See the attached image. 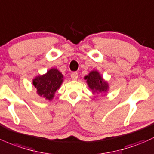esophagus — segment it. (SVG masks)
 I'll list each match as a JSON object with an SVG mask.
<instances>
[{
	"label": "esophagus",
	"instance_id": "obj_1",
	"mask_svg": "<svg viewBox=\"0 0 154 154\" xmlns=\"http://www.w3.org/2000/svg\"><path fill=\"white\" fill-rule=\"evenodd\" d=\"M70 76L72 80H76L78 79V76H79V73H78V72H73L71 73Z\"/></svg>",
	"mask_w": 154,
	"mask_h": 154
}]
</instances>
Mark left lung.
Returning a JSON list of instances; mask_svg holds the SVG:
<instances>
[{
    "label": "left lung",
    "mask_w": 154,
    "mask_h": 154,
    "mask_svg": "<svg viewBox=\"0 0 154 154\" xmlns=\"http://www.w3.org/2000/svg\"><path fill=\"white\" fill-rule=\"evenodd\" d=\"M85 79L87 80L89 88L93 90V93L106 92L108 89V84L104 82L97 71H92Z\"/></svg>",
    "instance_id": "left-lung-1"
}]
</instances>
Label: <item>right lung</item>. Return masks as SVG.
I'll return each mask as SVG.
<instances>
[{"label":"right lung","mask_w":154,"mask_h":154,"mask_svg":"<svg viewBox=\"0 0 154 154\" xmlns=\"http://www.w3.org/2000/svg\"><path fill=\"white\" fill-rule=\"evenodd\" d=\"M62 82V74L57 69L53 68L44 75L36 77L33 80V85L37 89V93L39 96L48 100H52Z\"/></svg>","instance_id":"obj_1"}]
</instances>
